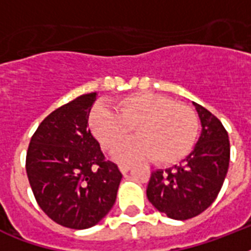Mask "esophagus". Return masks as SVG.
<instances>
[{
    "label": "esophagus",
    "mask_w": 251,
    "mask_h": 251,
    "mask_svg": "<svg viewBox=\"0 0 251 251\" xmlns=\"http://www.w3.org/2000/svg\"><path fill=\"white\" fill-rule=\"evenodd\" d=\"M118 168H120V171H121L122 175H125V173H127V172L131 169V167H130V165H124V164L118 165Z\"/></svg>",
    "instance_id": "1"
}]
</instances>
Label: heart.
<instances>
[{
    "instance_id": "b5f03b06",
    "label": "heart",
    "mask_w": 251,
    "mask_h": 251,
    "mask_svg": "<svg viewBox=\"0 0 251 251\" xmlns=\"http://www.w3.org/2000/svg\"><path fill=\"white\" fill-rule=\"evenodd\" d=\"M116 113L95 106L88 125L105 151H114L131 135L135 141L116 152L121 163L152 159L159 165H173L193 151L199 134L198 116L189 105L164 95L137 92L117 100Z\"/></svg>"
}]
</instances>
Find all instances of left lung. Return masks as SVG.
Wrapping results in <instances>:
<instances>
[{
    "mask_svg": "<svg viewBox=\"0 0 251 251\" xmlns=\"http://www.w3.org/2000/svg\"><path fill=\"white\" fill-rule=\"evenodd\" d=\"M202 133L179 165L152 172L147 198L168 218L187 220L212 204L226 179L230 159L228 133L218 117L193 101Z\"/></svg>",
    "mask_w": 251,
    "mask_h": 251,
    "instance_id": "8db88e82",
    "label": "left lung"
}]
</instances>
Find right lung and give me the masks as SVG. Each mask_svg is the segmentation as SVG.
Segmentation results:
<instances>
[{"label":"right lung","instance_id":"right-lung-1","mask_svg":"<svg viewBox=\"0 0 251 251\" xmlns=\"http://www.w3.org/2000/svg\"><path fill=\"white\" fill-rule=\"evenodd\" d=\"M96 96L82 95L47 116L25 156L37 204L53 222L72 229L91 228L109 212L122 178L87 127Z\"/></svg>","mask_w":251,"mask_h":251}]
</instances>
